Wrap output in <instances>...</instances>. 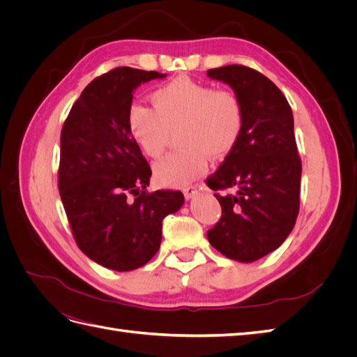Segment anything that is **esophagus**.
Returning a JSON list of instances; mask_svg holds the SVG:
<instances>
[{
	"label": "esophagus",
	"mask_w": 357,
	"mask_h": 357,
	"mask_svg": "<svg viewBox=\"0 0 357 357\" xmlns=\"http://www.w3.org/2000/svg\"><path fill=\"white\" fill-rule=\"evenodd\" d=\"M183 193H185V198L186 199H190V198H193L198 193V188L193 186V185L185 186V188H183Z\"/></svg>",
	"instance_id": "esophagus-1"
}]
</instances>
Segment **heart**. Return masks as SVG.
<instances>
[{
	"label": "heart",
	"instance_id": "b5f03b06",
	"mask_svg": "<svg viewBox=\"0 0 357 357\" xmlns=\"http://www.w3.org/2000/svg\"><path fill=\"white\" fill-rule=\"evenodd\" d=\"M152 102L155 109L135 104L128 113V128L143 153L159 158L176 129L178 143L185 146L155 165L160 185H188L207 169L210 155L226 156L243 134V104L231 91L177 77L156 89Z\"/></svg>",
	"mask_w": 357,
	"mask_h": 357
}]
</instances>
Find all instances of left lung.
Wrapping results in <instances>:
<instances>
[{"instance_id":"left-lung-1","label":"left lung","mask_w":357,"mask_h":357,"mask_svg":"<svg viewBox=\"0 0 357 357\" xmlns=\"http://www.w3.org/2000/svg\"><path fill=\"white\" fill-rule=\"evenodd\" d=\"M228 83L243 104L244 128L238 143L205 183L222 207L207 232L223 256L253 262L274 252L294 229L299 213L302 164L294 114L283 92L262 73L244 66L207 71Z\"/></svg>"}]
</instances>
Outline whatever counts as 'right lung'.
Here are the masks:
<instances>
[{"instance_id":"right-lung-1","label":"right lung","mask_w":357,"mask_h":357,"mask_svg":"<svg viewBox=\"0 0 357 357\" xmlns=\"http://www.w3.org/2000/svg\"><path fill=\"white\" fill-rule=\"evenodd\" d=\"M165 74L117 67L93 79L63 122L59 195L80 250L114 271L146 265L180 190L147 192L152 169L128 128L137 86Z\"/></svg>"}]
</instances>
